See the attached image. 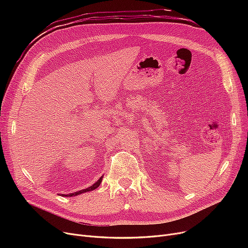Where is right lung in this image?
Returning <instances> with one entry per match:
<instances>
[{"label":"right lung","instance_id":"add662e5","mask_svg":"<svg viewBox=\"0 0 248 248\" xmlns=\"http://www.w3.org/2000/svg\"><path fill=\"white\" fill-rule=\"evenodd\" d=\"M102 178H103V176H101L95 183L93 184V185H91L90 187H88V188H86V189H82V190H80V191H76V192H74V193H69V194H62L61 196H65V197H73V196H77V195H79V194H82V193H86V192H90V191H93V190H95L96 188H98V186L100 185V183H101V181H102Z\"/></svg>","mask_w":248,"mask_h":248}]
</instances>
